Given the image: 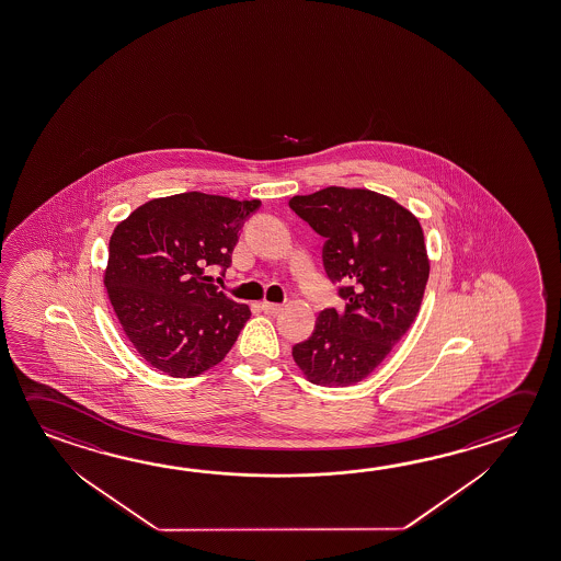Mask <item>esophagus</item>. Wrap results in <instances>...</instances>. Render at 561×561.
<instances>
[{
    "instance_id": "1",
    "label": "esophagus",
    "mask_w": 561,
    "mask_h": 561,
    "mask_svg": "<svg viewBox=\"0 0 561 561\" xmlns=\"http://www.w3.org/2000/svg\"><path fill=\"white\" fill-rule=\"evenodd\" d=\"M260 307H262L267 314H279L284 311V305L270 304V301H262Z\"/></svg>"
}]
</instances>
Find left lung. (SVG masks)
<instances>
[{
	"mask_svg": "<svg viewBox=\"0 0 561 561\" xmlns=\"http://www.w3.org/2000/svg\"><path fill=\"white\" fill-rule=\"evenodd\" d=\"M289 207L327 240L324 270L343 282L346 299L343 314L319 313L313 334L294 346L295 364L309 382L353 386L382 364L422 309L430 279L422 225L370 188H321Z\"/></svg>",
	"mask_w": 561,
	"mask_h": 561,
	"instance_id": "1",
	"label": "left lung"
}]
</instances>
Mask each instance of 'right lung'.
Instances as JSON below:
<instances>
[{"label": "right lung", "mask_w": 561, "mask_h": 561, "mask_svg": "<svg viewBox=\"0 0 561 561\" xmlns=\"http://www.w3.org/2000/svg\"><path fill=\"white\" fill-rule=\"evenodd\" d=\"M260 201L179 193L153 198L110 237L104 285L139 356L173 378L217 366L250 307L218 291L207 267H228L244 218Z\"/></svg>", "instance_id": "1"}]
</instances>
